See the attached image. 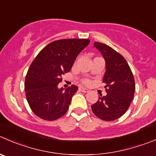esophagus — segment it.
I'll list each match as a JSON object with an SVG mask.
<instances>
[{"instance_id": "esophagus-1", "label": "esophagus", "mask_w": 156, "mask_h": 156, "mask_svg": "<svg viewBox=\"0 0 156 156\" xmlns=\"http://www.w3.org/2000/svg\"><path fill=\"white\" fill-rule=\"evenodd\" d=\"M79 89L81 92H84V93H87V92L89 91L88 89L85 88V87H80Z\"/></svg>"}]
</instances>
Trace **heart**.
Returning a JSON list of instances; mask_svg holds the SVG:
<instances>
[{"label": "heart", "instance_id": "heart-1", "mask_svg": "<svg viewBox=\"0 0 156 156\" xmlns=\"http://www.w3.org/2000/svg\"><path fill=\"white\" fill-rule=\"evenodd\" d=\"M83 82H84L85 84H90V80L85 79L84 81H83Z\"/></svg>", "mask_w": 156, "mask_h": 156}]
</instances>
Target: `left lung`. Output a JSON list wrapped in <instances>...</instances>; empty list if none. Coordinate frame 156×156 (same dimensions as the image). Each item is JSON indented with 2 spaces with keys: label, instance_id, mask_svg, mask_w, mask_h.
<instances>
[{
  "label": "left lung",
  "instance_id": "obj_1",
  "mask_svg": "<svg viewBox=\"0 0 156 156\" xmlns=\"http://www.w3.org/2000/svg\"><path fill=\"white\" fill-rule=\"evenodd\" d=\"M94 46L101 52L106 62L103 82L107 95L100 94L91 106L95 116L105 121L120 118L129 108L135 92V80L123 56L104 43L95 42Z\"/></svg>",
  "mask_w": 156,
  "mask_h": 156
}]
</instances>
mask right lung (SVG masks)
Returning a JSON list of instances; mask_svg holds the SVG:
<instances>
[{"instance_id":"obj_1","label":"right lung","mask_w":156,"mask_h":156,"mask_svg":"<svg viewBox=\"0 0 156 156\" xmlns=\"http://www.w3.org/2000/svg\"><path fill=\"white\" fill-rule=\"evenodd\" d=\"M90 43L87 39L53 41L43 48L30 65L25 79L27 100L32 111L45 120H55L67 112L78 87L58 88L62 76L72 69L78 54Z\"/></svg>"}]
</instances>
